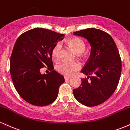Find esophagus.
<instances>
[{
	"label": "esophagus",
	"mask_w": 130,
	"mask_h": 130,
	"mask_svg": "<svg viewBox=\"0 0 130 130\" xmlns=\"http://www.w3.org/2000/svg\"><path fill=\"white\" fill-rule=\"evenodd\" d=\"M70 76H65V80H68L69 79H70Z\"/></svg>",
	"instance_id": "obj_1"
}]
</instances>
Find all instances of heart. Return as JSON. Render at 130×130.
Segmentation results:
<instances>
[{
  "instance_id": "b5f03b06",
  "label": "heart",
  "mask_w": 130,
  "mask_h": 130,
  "mask_svg": "<svg viewBox=\"0 0 130 130\" xmlns=\"http://www.w3.org/2000/svg\"><path fill=\"white\" fill-rule=\"evenodd\" d=\"M67 44L76 54H80L84 51L85 44L84 41L77 37H73L67 40ZM60 46L57 44L54 46L52 50V57L54 60H59L60 58ZM79 68V65L76 62H70L63 61L57 65V70L60 73L69 76L73 74Z\"/></svg>"
}]
</instances>
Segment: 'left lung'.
Returning <instances> with one entry per match:
<instances>
[{
    "instance_id": "8db88e82",
    "label": "left lung",
    "mask_w": 130,
    "mask_h": 130,
    "mask_svg": "<svg viewBox=\"0 0 130 130\" xmlns=\"http://www.w3.org/2000/svg\"><path fill=\"white\" fill-rule=\"evenodd\" d=\"M86 38L90 54L80 72L87 76L73 90L74 98L87 106L99 105L109 99L117 88L122 71V62L114 40L101 30L89 28L73 33Z\"/></svg>"
}]
</instances>
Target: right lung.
Instances as JSON below:
<instances>
[{
	"mask_svg": "<svg viewBox=\"0 0 130 130\" xmlns=\"http://www.w3.org/2000/svg\"><path fill=\"white\" fill-rule=\"evenodd\" d=\"M63 37L50 30L35 28L16 40L10 57V74L18 93L29 103L44 106L57 98L59 88L65 79L54 70L52 50ZM43 67L52 71L41 74Z\"/></svg>",
	"mask_w": 130,
	"mask_h": 130,
	"instance_id": "1",
	"label": "right lung"
}]
</instances>
